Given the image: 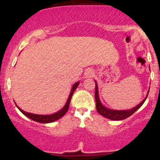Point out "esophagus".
<instances>
[{
  "label": "esophagus",
  "mask_w": 160,
  "mask_h": 160,
  "mask_svg": "<svg viewBox=\"0 0 160 160\" xmlns=\"http://www.w3.org/2000/svg\"><path fill=\"white\" fill-rule=\"evenodd\" d=\"M93 74H94V72L90 68H88V69H87L84 72V77L85 78H90L93 76Z\"/></svg>",
  "instance_id": "obj_1"
}]
</instances>
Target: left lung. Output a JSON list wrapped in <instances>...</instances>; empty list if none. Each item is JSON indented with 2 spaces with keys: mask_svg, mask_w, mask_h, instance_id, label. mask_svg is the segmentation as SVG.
I'll return each mask as SVG.
<instances>
[{
  "mask_svg": "<svg viewBox=\"0 0 160 160\" xmlns=\"http://www.w3.org/2000/svg\"><path fill=\"white\" fill-rule=\"evenodd\" d=\"M95 101H96V108H97L98 112L100 113V115L102 117L107 118V119H111V120H117V121H119V120H123L127 118L130 117L131 115L133 114L135 111H136L139 108H141L142 105L144 103L146 98L148 97V92H149L150 87L148 89V91L146 95V98L143 100V101H141L140 103L136 106L134 108L128 109V110H113V109H111L107 108V107L104 106L102 104L101 101H100V98H99V93H98V86L97 82L95 80Z\"/></svg>",
  "mask_w": 160,
  "mask_h": 160,
  "instance_id": "left-lung-1",
  "label": "left lung"
}]
</instances>
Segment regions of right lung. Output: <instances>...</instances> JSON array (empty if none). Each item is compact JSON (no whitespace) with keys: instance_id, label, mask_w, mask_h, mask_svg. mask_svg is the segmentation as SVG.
I'll return each mask as SVG.
<instances>
[{"instance_id":"1","label":"right lung","mask_w":160,"mask_h":160,"mask_svg":"<svg viewBox=\"0 0 160 160\" xmlns=\"http://www.w3.org/2000/svg\"><path fill=\"white\" fill-rule=\"evenodd\" d=\"M79 83H80L79 82H77L73 85V87H72V88H71V92H70V95L68 96V100H67L66 103L65 104V106H63V108H61L60 111H58V112L52 113V114L41 115V114H35V113H28V112H26V111H25L22 110V109L19 108V106H17V105L16 103L15 104H16V106L17 108H18L19 110L24 115L26 116V117L28 118H30V119L33 120V121H35V122H40V123H44V124L51 123V122H54L57 121V120H58L59 119H60L61 117H62L66 113L68 110L70 102H71L72 95H73V92H75L76 89L77 88V87L78 86V84H79Z\"/></svg>"}]
</instances>
